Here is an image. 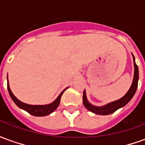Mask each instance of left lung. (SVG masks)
<instances>
[{"mask_svg":"<svg viewBox=\"0 0 145 145\" xmlns=\"http://www.w3.org/2000/svg\"><path fill=\"white\" fill-rule=\"evenodd\" d=\"M132 56H133L134 67V78H133V82L131 84V88L128 90L127 92L118 100L106 104L105 106H95L92 105L88 102L87 96H86V91H85V90H84V92H83V104H84V106H85L86 109L89 110L90 112H94V113L98 114V115H109V114H111V113H113L114 112H116L117 109L125 106L131 100V99L134 97V94L137 91L138 79H139L138 67L135 63L134 56L133 54H132Z\"/></svg>","mask_w":145,"mask_h":145,"instance_id":"1","label":"left lung"}]
</instances>
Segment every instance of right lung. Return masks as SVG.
Listing matches in <instances>:
<instances>
[{
    "mask_svg": "<svg viewBox=\"0 0 145 145\" xmlns=\"http://www.w3.org/2000/svg\"><path fill=\"white\" fill-rule=\"evenodd\" d=\"M7 80H8V92H9V95H10V96L11 98V99L14 101V103L16 104L20 109H23L25 111L29 112V114L35 116H45L50 115V113L54 112L57 109V107H58L59 104H60V98L62 96L63 91H65L67 88H65L59 95V96L53 103H51L47 104V105H29V104H26L25 103L21 102L20 100H18L17 98L14 96L13 93H12V91H11V88H10V86H9L8 77H7Z\"/></svg>",
    "mask_w": 145,
    "mask_h": 145,
    "instance_id": "add662e5",
    "label": "right lung"
}]
</instances>
